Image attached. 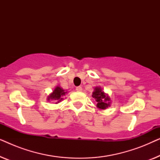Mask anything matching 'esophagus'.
Masks as SVG:
<instances>
[{
	"instance_id": "1",
	"label": "esophagus",
	"mask_w": 160,
	"mask_h": 160,
	"mask_svg": "<svg viewBox=\"0 0 160 160\" xmlns=\"http://www.w3.org/2000/svg\"><path fill=\"white\" fill-rule=\"evenodd\" d=\"M76 90L78 92H82V87H77L76 88Z\"/></svg>"
}]
</instances>
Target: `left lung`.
I'll return each instance as SVG.
<instances>
[{"label": "left lung", "mask_w": 160, "mask_h": 160, "mask_svg": "<svg viewBox=\"0 0 160 160\" xmlns=\"http://www.w3.org/2000/svg\"><path fill=\"white\" fill-rule=\"evenodd\" d=\"M92 96L97 102L96 106L98 109L105 110L108 107L111 106V100L110 96L108 95V93L105 92L100 87L97 86L94 88V91Z\"/></svg>", "instance_id": "obj_1"}]
</instances>
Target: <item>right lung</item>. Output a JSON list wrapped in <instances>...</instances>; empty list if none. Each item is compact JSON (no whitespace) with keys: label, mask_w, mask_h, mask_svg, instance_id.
<instances>
[{"label":"right lung","mask_w":160,"mask_h":160,"mask_svg":"<svg viewBox=\"0 0 160 160\" xmlns=\"http://www.w3.org/2000/svg\"><path fill=\"white\" fill-rule=\"evenodd\" d=\"M68 92L65 89H63L60 86H57L52 93H50L49 95L47 96V101H51L53 100L54 102H55L54 103L58 104L59 102H60L63 100V97L66 95Z\"/></svg>","instance_id":"add662e5"}]
</instances>
